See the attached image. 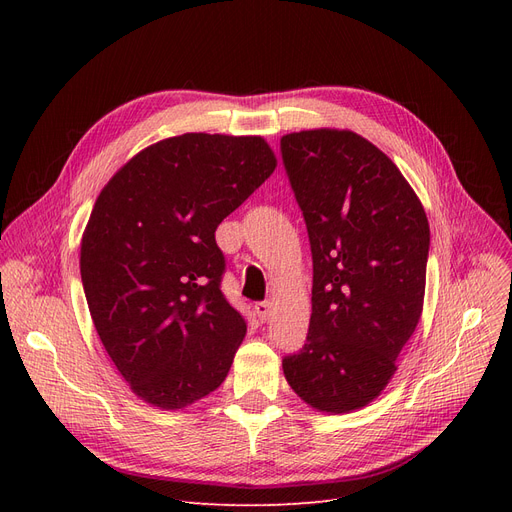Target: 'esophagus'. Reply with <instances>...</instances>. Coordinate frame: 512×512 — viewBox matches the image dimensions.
<instances>
[{
  "instance_id": "1",
  "label": "esophagus",
  "mask_w": 512,
  "mask_h": 512,
  "mask_svg": "<svg viewBox=\"0 0 512 512\" xmlns=\"http://www.w3.org/2000/svg\"><path fill=\"white\" fill-rule=\"evenodd\" d=\"M270 311H272V305L267 303V301H259V303H255V313H257V317H259L261 321H265L267 317H270Z\"/></svg>"
}]
</instances>
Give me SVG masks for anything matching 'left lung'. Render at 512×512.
<instances>
[{"instance_id":"1","label":"left lung","mask_w":512,"mask_h":512,"mask_svg":"<svg viewBox=\"0 0 512 512\" xmlns=\"http://www.w3.org/2000/svg\"><path fill=\"white\" fill-rule=\"evenodd\" d=\"M280 149L313 255L307 342L282 369L311 409L351 413L384 392L421 319L427 215L394 161L353 130L290 132Z\"/></svg>"}]
</instances>
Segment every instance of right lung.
<instances>
[{"label":"right lung","instance_id":"obj_1","mask_svg":"<svg viewBox=\"0 0 512 512\" xmlns=\"http://www.w3.org/2000/svg\"><path fill=\"white\" fill-rule=\"evenodd\" d=\"M276 164L261 137L186 132L139 151L99 193L80 278L107 355L151 407H191L226 380L247 324L220 290L215 228Z\"/></svg>","mask_w":512,"mask_h":512}]
</instances>
